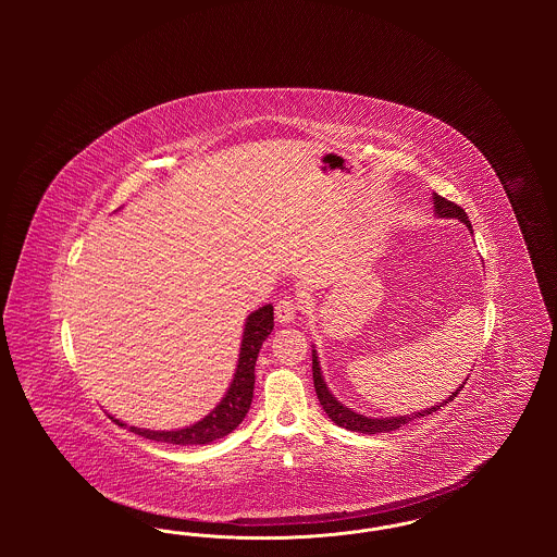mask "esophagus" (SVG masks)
I'll return each mask as SVG.
<instances>
[{
	"mask_svg": "<svg viewBox=\"0 0 557 557\" xmlns=\"http://www.w3.org/2000/svg\"><path fill=\"white\" fill-rule=\"evenodd\" d=\"M298 311H300V302L296 298H290V296H284L275 302V319L280 323H290L296 319Z\"/></svg>",
	"mask_w": 557,
	"mask_h": 557,
	"instance_id": "34e87169",
	"label": "esophagus"
}]
</instances>
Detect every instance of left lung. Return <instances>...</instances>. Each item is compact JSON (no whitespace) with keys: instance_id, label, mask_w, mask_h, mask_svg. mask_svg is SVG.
Instances as JSON below:
<instances>
[{"instance_id":"1","label":"left lung","mask_w":557,"mask_h":557,"mask_svg":"<svg viewBox=\"0 0 557 557\" xmlns=\"http://www.w3.org/2000/svg\"><path fill=\"white\" fill-rule=\"evenodd\" d=\"M434 209H436V214H438V216H450V219H459V221H463V223L468 225V230L472 232V225H470V221H468V214H466V211H463L459 205H455V202H450L447 198H443V196L434 194ZM313 384H315V393H318L319 403H321L323 411L330 416V420H332L334 424L343 425V428H346V430H352V432L375 434V432H391V430H397L400 425L409 424V422H411V420H416V418L430 416L432 411H436L438 407L447 405L449 400L457 397L466 382L457 388V393H453V395H450L447 400H443L441 405L430 407V409H424V411H418V413H413V416L391 418V420H388V418H384V420H371V418H366V416H359V413L350 411V409L345 407L343 403H338L336 398L332 397V393L327 391V386H325V382H323V377H321L318 352H315V350H313Z\"/></svg>"}]
</instances>
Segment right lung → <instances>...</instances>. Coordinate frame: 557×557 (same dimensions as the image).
Returning a JSON list of instances; mask_svg holds the SVG:
<instances>
[{
    "mask_svg": "<svg viewBox=\"0 0 557 557\" xmlns=\"http://www.w3.org/2000/svg\"><path fill=\"white\" fill-rule=\"evenodd\" d=\"M271 330H273V307L271 305H265L259 311L248 315L246 325H244L234 382H232L227 395L205 420H200L198 424L182 428V430H171V432L141 430L135 425H132L129 430L144 438L169 443V445H209L216 438L227 436L232 430L238 428L239 422L246 418V413L250 409L252 393H255L257 357H259V350L265 343L267 336L271 334ZM110 420L119 425H125L114 418H110Z\"/></svg>",
    "mask_w": 557,
    "mask_h": 557,
    "instance_id": "right-lung-1",
    "label": "right lung"
}]
</instances>
